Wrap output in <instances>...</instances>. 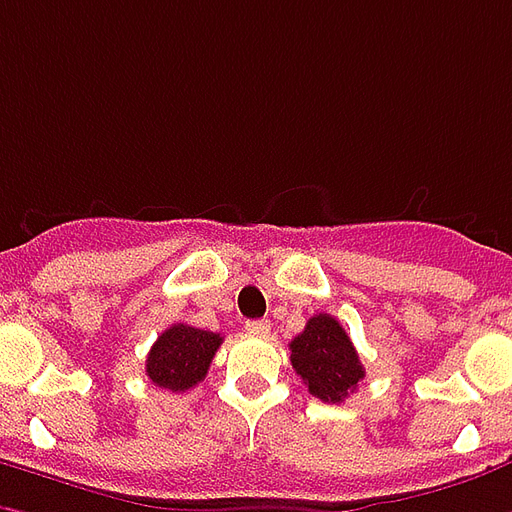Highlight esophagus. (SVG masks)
Wrapping results in <instances>:
<instances>
[{
  "label": "esophagus",
  "instance_id": "esophagus-1",
  "mask_svg": "<svg viewBox=\"0 0 512 512\" xmlns=\"http://www.w3.org/2000/svg\"><path fill=\"white\" fill-rule=\"evenodd\" d=\"M246 333H252V336H268L271 333V323L268 320H249L246 323Z\"/></svg>",
  "mask_w": 512,
  "mask_h": 512
}]
</instances>
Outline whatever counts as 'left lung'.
Segmentation results:
<instances>
[{
  "mask_svg": "<svg viewBox=\"0 0 512 512\" xmlns=\"http://www.w3.org/2000/svg\"><path fill=\"white\" fill-rule=\"evenodd\" d=\"M290 363L309 393L328 404H342L366 377L350 336L331 314L309 317L290 342Z\"/></svg>",
  "mask_w": 512,
  "mask_h": 512,
  "instance_id": "1",
  "label": "left lung"
}]
</instances>
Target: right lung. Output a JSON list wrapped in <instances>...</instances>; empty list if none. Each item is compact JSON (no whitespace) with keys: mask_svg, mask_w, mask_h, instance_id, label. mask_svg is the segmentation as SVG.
I'll return each instance as SVG.
<instances>
[{"mask_svg":"<svg viewBox=\"0 0 512 512\" xmlns=\"http://www.w3.org/2000/svg\"><path fill=\"white\" fill-rule=\"evenodd\" d=\"M222 336L187 323H173L151 347L146 358V374L165 391L184 393L195 388L208 374Z\"/></svg>","mask_w":512,"mask_h":512,"instance_id":"1","label":"right lung"}]
</instances>
